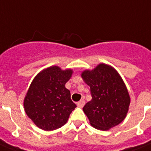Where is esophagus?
I'll list each match as a JSON object with an SVG mask.
<instances>
[{
    "label": "esophagus",
    "instance_id": "obj_1",
    "mask_svg": "<svg viewBox=\"0 0 151 151\" xmlns=\"http://www.w3.org/2000/svg\"><path fill=\"white\" fill-rule=\"evenodd\" d=\"M85 103H86V102H85L84 99H82V100H80L79 102L77 103V106L79 107V108H83L84 106Z\"/></svg>",
    "mask_w": 151,
    "mask_h": 151
}]
</instances>
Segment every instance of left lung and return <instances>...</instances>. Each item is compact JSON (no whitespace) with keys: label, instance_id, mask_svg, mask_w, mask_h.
<instances>
[{"label":"left lung","instance_id":"left-lung-1","mask_svg":"<svg viewBox=\"0 0 151 151\" xmlns=\"http://www.w3.org/2000/svg\"><path fill=\"white\" fill-rule=\"evenodd\" d=\"M83 81L90 87L92 99L83 111L93 127L106 131L123 121L130 96L120 75L109 65L100 63L92 70L82 72Z\"/></svg>","mask_w":151,"mask_h":151}]
</instances>
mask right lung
Listing matches in <instances>:
<instances>
[{
    "label": "right lung",
    "mask_w": 151,
    "mask_h": 151,
    "mask_svg": "<svg viewBox=\"0 0 151 151\" xmlns=\"http://www.w3.org/2000/svg\"><path fill=\"white\" fill-rule=\"evenodd\" d=\"M71 68L52 65L36 75L24 99L26 114L38 128L52 131L68 121L76 105L65 83L73 76Z\"/></svg>",
    "instance_id": "1"
}]
</instances>
